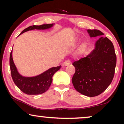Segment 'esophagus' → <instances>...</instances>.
<instances>
[{
  "label": "esophagus",
  "mask_w": 124,
  "mask_h": 124,
  "mask_svg": "<svg viewBox=\"0 0 124 124\" xmlns=\"http://www.w3.org/2000/svg\"><path fill=\"white\" fill-rule=\"evenodd\" d=\"M70 63L69 61H65L63 63V66H68Z\"/></svg>",
  "instance_id": "1"
}]
</instances>
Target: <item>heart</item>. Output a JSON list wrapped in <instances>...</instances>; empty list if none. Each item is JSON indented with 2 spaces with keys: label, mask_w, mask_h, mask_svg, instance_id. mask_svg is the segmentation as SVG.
Wrapping results in <instances>:
<instances>
[{
  "label": "heart",
  "mask_w": 124,
  "mask_h": 124,
  "mask_svg": "<svg viewBox=\"0 0 124 124\" xmlns=\"http://www.w3.org/2000/svg\"><path fill=\"white\" fill-rule=\"evenodd\" d=\"M86 48V42H83L82 44H81L80 46V49L81 51H84Z\"/></svg>",
  "instance_id": "1"
}]
</instances>
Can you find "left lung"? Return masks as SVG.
I'll list each match as a JSON object with an SVG mask.
<instances>
[{"label": "left lung", "mask_w": 124, "mask_h": 124, "mask_svg": "<svg viewBox=\"0 0 124 124\" xmlns=\"http://www.w3.org/2000/svg\"><path fill=\"white\" fill-rule=\"evenodd\" d=\"M87 31L90 37L104 35L98 30ZM116 63L113 44L107 37H101L90 54L72 63L75 68L72 79L74 87L78 92L88 97L100 94L111 83Z\"/></svg>", "instance_id": "left-lung-1"}]
</instances>
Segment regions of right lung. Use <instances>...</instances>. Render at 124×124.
<instances>
[{"mask_svg": "<svg viewBox=\"0 0 124 124\" xmlns=\"http://www.w3.org/2000/svg\"><path fill=\"white\" fill-rule=\"evenodd\" d=\"M54 24H48L41 25H32L25 28L20 34L26 31L32 30H46L52 27ZM10 67L12 78L14 83L17 87L28 95H38L45 93L50 87L52 81V76L54 73L59 70L61 66L53 67L43 72L40 75L34 77H24L18 73L12 57V51L10 55Z\"/></svg>", "mask_w": 124, "mask_h": 124, "instance_id": "obj_1", "label": "right lung"}]
</instances>
